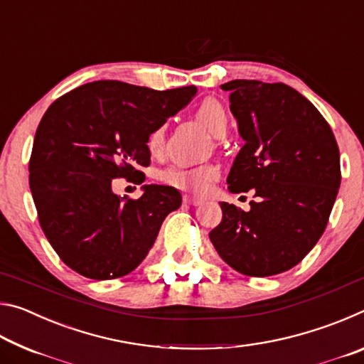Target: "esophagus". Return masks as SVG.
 <instances>
[{
    "mask_svg": "<svg viewBox=\"0 0 364 364\" xmlns=\"http://www.w3.org/2000/svg\"><path fill=\"white\" fill-rule=\"evenodd\" d=\"M184 204H186V205L197 207V205H202V204H204V200H202V199H194V197H184Z\"/></svg>",
    "mask_w": 364,
    "mask_h": 364,
    "instance_id": "obj_1",
    "label": "esophagus"
}]
</instances>
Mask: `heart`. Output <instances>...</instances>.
<instances>
[{
	"label": "heart",
	"instance_id": "obj_1",
	"mask_svg": "<svg viewBox=\"0 0 364 364\" xmlns=\"http://www.w3.org/2000/svg\"><path fill=\"white\" fill-rule=\"evenodd\" d=\"M196 119L217 138L225 136L228 127H230V117H228L226 109L217 100L202 101L196 109ZM146 147L151 156H162L165 149L164 127L152 128L146 136ZM217 178L218 168L212 164L196 165V167H168L157 173V180L160 183L178 189L194 191V193L207 189L208 184Z\"/></svg>",
	"mask_w": 364,
	"mask_h": 364
}]
</instances>
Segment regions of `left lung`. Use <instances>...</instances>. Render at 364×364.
Instances as JSON below:
<instances>
[{"instance_id":"obj_1","label":"left lung","mask_w":364,"mask_h":364,"mask_svg":"<svg viewBox=\"0 0 364 364\" xmlns=\"http://www.w3.org/2000/svg\"><path fill=\"white\" fill-rule=\"evenodd\" d=\"M231 112L244 146L226 183L254 191L250 210L221 202L210 231L218 255L239 273L264 278L304 260L323 236L341 186V156L329 123L284 83L232 80Z\"/></svg>"}]
</instances>
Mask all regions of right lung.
Returning <instances> with one entry per match:
<instances>
[{
    "label": "right lung",
    "mask_w": 364,
    "mask_h": 364,
    "mask_svg": "<svg viewBox=\"0 0 364 364\" xmlns=\"http://www.w3.org/2000/svg\"><path fill=\"white\" fill-rule=\"evenodd\" d=\"M100 80L54 101L36 128L30 191L38 221L60 260L90 279L122 278L144 260L160 226L181 205L171 186L149 184L139 199L117 196L112 180L141 184L146 136L196 95Z\"/></svg>",
    "instance_id": "add662e5"
}]
</instances>
